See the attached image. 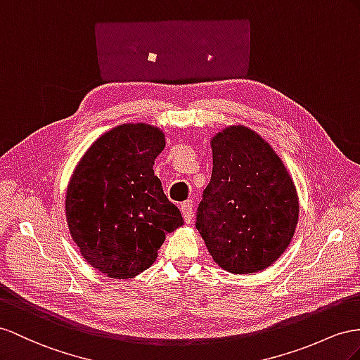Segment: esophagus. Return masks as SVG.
<instances>
[{
	"mask_svg": "<svg viewBox=\"0 0 360 360\" xmlns=\"http://www.w3.org/2000/svg\"><path fill=\"white\" fill-rule=\"evenodd\" d=\"M181 213L186 224H191L193 220V202L191 200H186L184 204H181Z\"/></svg>",
	"mask_w": 360,
	"mask_h": 360,
	"instance_id": "obj_1",
	"label": "esophagus"
}]
</instances>
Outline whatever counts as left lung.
<instances>
[{
	"label": "left lung",
	"instance_id": "8db88e82",
	"mask_svg": "<svg viewBox=\"0 0 360 360\" xmlns=\"http://www.w3.org/2000/svg\"><path fill=\"white\" fill-rule=\"evenodd\" d=\"M213 173L196 228L220 268L260 272L280 259L298 224L297 187L271 144L237 124L211 138Z\"/></svg>",
	"mask_w": 360,
	"mask_h": 360
}]
</instances>
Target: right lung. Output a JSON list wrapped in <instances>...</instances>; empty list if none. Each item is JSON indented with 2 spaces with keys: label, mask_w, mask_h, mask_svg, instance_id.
I'll use <instances>...</instances> for the list:
<instances>
[{
  "label": "right lung",
  "mask_w": 360,
  "mask_h": 360,
  "mask_svg": "<svg viewBox=\"0 0 360 360\" xmlns=\"http://www.w3.org/2000/svg\"><path fill=\"white\" fill-rule=\"evenodd\" d=\"M164 146L160 127L120 124L97 138L72 172L70 234L88 264L110 278H134L150 268L165 234L184 225L153 173Z\"/></svg>",
  "instance_id": "obj_1"
}]
</instances>
